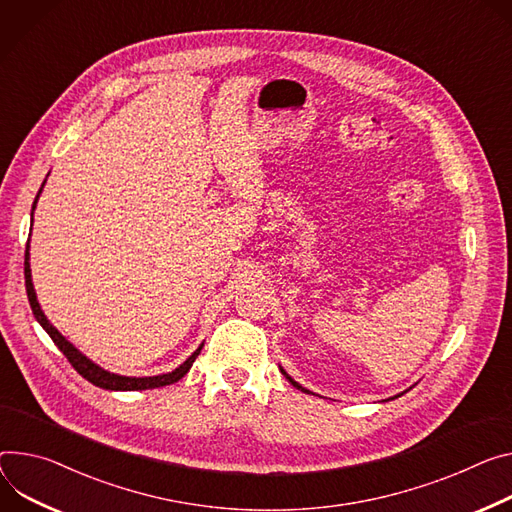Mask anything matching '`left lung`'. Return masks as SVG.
<instances>
[{
    "label": "left lung",
    "mask_w": 512,
    "mask_h": 512,
    "mask_svg": "<svg viewBox=\"0 0 512 512\" xmlns=\"http://www.w3.org/2000/svg\"><path fill=\"white\" fill-rule=\"evenodd\" d=\"M282 374H284V376H286V378H288V380H290V382H292V386H296V388H298V390H302V392H308V390H304V388H302V386H300V384H296V382H294V380H292V378H290V376H288V374H286V371H284V369H282Z\"/></svg>",
    "instance_id": "left-lung-1"
}]
</instances>
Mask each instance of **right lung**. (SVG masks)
I'll return each mask as SVG.
<instances>
[{
  "label": "right lung",
  "instance_id": "add662e5",
  "mask_svg": "<svg viewBox=\"0 0 512 512\" xmlns=\"http://www.w3.org/2000/svg\"><path fill=\"white\" fill-rule=\"evenodd\" d=\"M40 194V192H38ZM38 200V196H36ZM36 204V202H34ZM28 247H26V255H24V277H26V294H28V300H30V308L36 316V320L42 324V329L49 333V337L53 339V343L63 351V355L69 359V363L77 369V374L83 376L87 382H91L94 386H100V388H106V390H151V388H161V386H169V384H175L177 380H181L185 374H188L190 367L194 365L196 357L200 355L202 351V345L185 359L175 371H171V374H163V376H153V378H126V376H118V374H110V371L98 367L94 361H89L85 355H81L55 327L53 324L46 320L44 312L40 310V304L36 300V294H34V286H32V275H30V263H28Z\"/></svg>",
  "mask_w": 512,
  "mask_h": 512
}]
</instances>
